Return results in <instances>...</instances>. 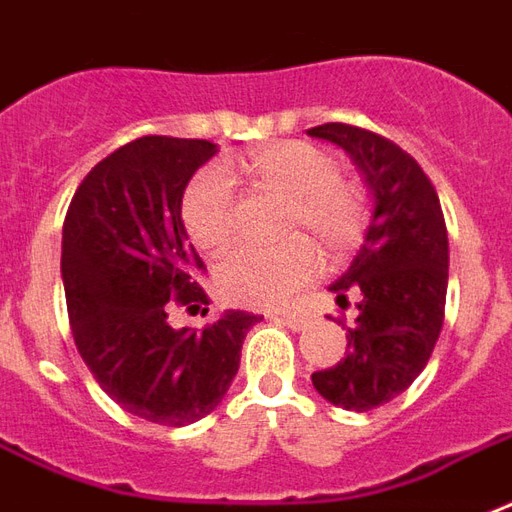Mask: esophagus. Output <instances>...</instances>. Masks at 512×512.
<instances>
[{"mask_svg":"<svg viewBox=\"0 0 512 512\" xmlns=\"http://www.w3.org/2000/svg\"><path fill=\"white\" fill-rule=\"evenodd\" d=\"M275 319L286 327H292V330H302L305 324H308V316L300 311H283V313H275Z\"/></svg>","mask_w":512,"mask_h":512,"instance_id":"obj_1","label":"esophagus"}]
</instances>
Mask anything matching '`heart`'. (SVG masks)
Instances as JSON below:
<instances>
[{
	"mask_svg": "<svg viewBox=\"0 0 512 512\" xmlns=\"http://www.w3.org/2000/svg\"><path fill=\"white\" fill-rule=\"evenodd\" d=\"M231 179H248L286 199L281 234L294 238L278 248H242L218 264L215 283L229 302L251 308H281L322 267L316 240L327 256H343L363 240L368 210L357 182L338 174L330 152L308 141H278L229 160ZM182 223L190 242L204 253H220L234 237V199L220 171H201L182 196Z\"/></svg>",
	"mask_w": 512,
	"mask_h": 512,
	"instance_id": "1",
	"label": "heart"
}]
</instances>
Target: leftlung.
Wrapping results in <instances>:
<instances>
[{"instance_id":"obj_1","label":"left lung","mask_w":512,"mask_h":512,"mask_svg":"<svg viewBox=\"0 0 512 512\" xmlns=\"http://www.w3.org/2000/svg\"><path fill=\"white\" fill-rule=\"evenodd\" d=\"M308 136L349 152L371 193V220L352 267L330 286L338 305L357 297L346 357L311 376L324 401L368 412L393 401L434 352L447 297V229L431 179L412 155L371 130L327 122Z\"/></svg>"}]
</instances>
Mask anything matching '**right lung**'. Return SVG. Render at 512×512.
<instances>
[{
  "mask_svg": "<svg viewBox=\"0 0 512 512\" xmlns=\"http://www.w3.org/2000/svg\"><path fill=\"white\" fill-rule=\"evenodd\" d=\"M215 152L204 138L130 141L84 177L62 229V281L81 360L125 412L171 428L223 401L242 341L261 319L226 311L204 330L169 324L166 302H210L182 196Z\"/></svg>",
  "mask_w": 512,
  "mask_h": 512,
  "instance_id": "1",
  "label": "right lung"
}]
</instances>
